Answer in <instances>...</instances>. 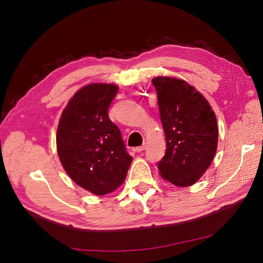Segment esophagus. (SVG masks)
I'll return each mask as SVG.
<instances>
[{
  "instance_id": "34e87169",
  "label": "esophagus",
  "mask_w": 263,
  "mask_h": 263,
  "mask_svg": "<svg viewBox=\"0 0 263 263\" xmlns=\"http://www.w3.org/2000/svg\"><path fill=\"white\" fill-rule=\"evenodd\" d=\"M146 149V144H144L142 146H139V147H136L135 148V151H137V153H140V151L145 150Z\"/></svg>"
}]
</instances>
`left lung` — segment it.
<instances>
[{"mask_svg": "<svg viewBox=\"0 0 263 263\" xmlns=\"http://www.w3.org/2000/svg\"><path fill=\"white\" fill-rule=\"evenodd\" d=\"M153 84L166 142L158 170L172 184L190 186L200 180L216 154V116L210 103L187 82L157 77Z\"/></svg>", "mask_w": 263, "mask_h": 263, "instance_id": "1", "label": "left lung"}]
</instances>
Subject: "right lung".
<instances>
[{
    "mask_svg": "<svg viewBox=\"0 0 263 263\" xmlns=\"http://www.w3.org/2000/svg\"><path fill=\"white\" fill-rule=\"evenodd\" d=\"M118 86L91 83L79 90L63 109L57 151L63 169L79 186L95 195L115 191L125 181L133 157L107 110Z\"/></svg>",
    "mask_w": 263,
    "mask_h": 263,
    "instance_id": "1",
    "label": "right lung"
}]
</instances>
